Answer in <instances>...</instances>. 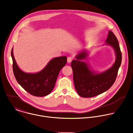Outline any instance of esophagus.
<instances>
[{
	"label": "esophagus",
	"mask_w": 133,
	"mask_h": 133,
	"mask_svg": "<svg viewBox=\"0 0 133 133\" xmlns=\"http://www.w3.org/2000/svg\"><path fill=\"white\" fill-rule=\"evenodd\" d=\"M72 61V58L70 57H67V62L68 63H70Z\"/></svg>",
	"instance_id": "34e87169"
}]
</instances>
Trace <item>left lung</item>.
Wrapping results in <instances>:
<instances>
[{"label":"left lung","mask_w":133,"mask_h":133,"mask_svg":"<svg viewBox=\"0 0 133 133\" xmlns=\"http://www.w3.org/2000/svg\"><path fill=\"white\" fill-rule=\"evenodd\" d=\"M105 44L110 45L115 50L116 61L112 67L100 73L93 70L91 66L83 61L88 56L84 50L76 56L71 64L75 89L82 97L97 96L108 90L116 81L122 62V54L118 40L114 34L109 30Z\"/></svg>","instance_id":"1"}]
</instances>
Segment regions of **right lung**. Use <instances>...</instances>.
Masks as SVG:
<instances>
[{
    "label": "right lung",
    "mask_w": 133,
    "mask_h": 133,
    "mask_svg": "<svg viewBox=\"0 0 133 133\" xmlns=\"http://www.w3.org/2000/svg\"><path fill=\"white\" fill-rule=\"evenodd\" d=\"M13 50L12 48L11 57L13 71L18 84L33 96L42 97L49 95L54 88L60 70L67 63L66 56L52 58L39 72L26 73L22 71L17 65Z\"/></svg>",
    "instance_id": "1"
}]
</instances>
